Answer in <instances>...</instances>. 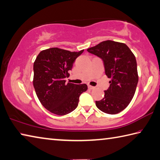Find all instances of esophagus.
Returning <instances> with one entry per match:
<instances>
[{
  "instance_id": "1",
  "label": "esophagus",
  "mask_w": 160,
  "mask_h": 160,
  "mask_svg": "<svg viewBox=\"0 0 160 160\" xmlns=\"http://www.w3.org/2000/svg\"><path fill=\"white\" fill-rule=\"evenodd\" d=\"M88 88L89 89H94L95 88L94 87H93V86H91V85H88Z\"/></svg>"
}]
</instances>
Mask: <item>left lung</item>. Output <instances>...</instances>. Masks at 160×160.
Wrapping results in <instances>:
<instances>
[{"mask_svg": "<svg viewBox=\"0 0 160 160\" xmlns=\"http://www.w3.org/2000/svg\"><path fill=\"white\" fill-rule=\"evenodd\" d=\"M88 51L102 59L106 75L111 79L103 99L96 101V106L107 114L122 111L134 96L138 81L134 54L126 44L112 40L101 42Z\"/></svg>", "mask_w": 160, "mask_h": 160, "instance_id": "8db88e82", "label": "left lung"}]
</instances>
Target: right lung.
<instances>
[{"label": "right lung", "mask_w": 160, "mask_h": 160, "mask_svg": "<svg viewBox=\"0 0 160 160\" xmlns=\"http://www.w3.org/2000/svg\"><path fill=\"white\" fill-rule=\"evenodd\" d=\"M84 50L70 52L58 48L42 50L33 63V87L40 102L49 111L64 115L77 108L79 97L86 92V84L66 82L78 57Z\"/></svg>", "instance_id": "right-lung-1"}]
</instances>
